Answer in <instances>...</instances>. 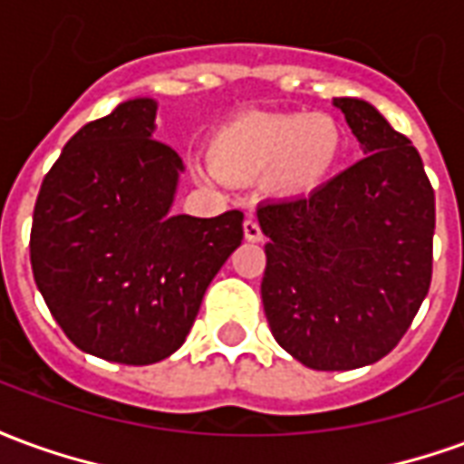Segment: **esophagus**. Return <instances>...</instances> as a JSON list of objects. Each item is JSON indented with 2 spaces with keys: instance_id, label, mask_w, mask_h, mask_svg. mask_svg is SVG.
Listing matches in <instances>:
<instances>
[{
  "instance_id": "obj_1",
  "label": "esophagus",
  "mask_w": 464,
  "mask_h": 464,
  "mask_svg": "<svg viewBox=\"0 0 464 464\" xmlns=\"http://www.w3.org/2000/svg\"><path fill=\"white\" fill-rule=\"evenodd\" d=\"M243 236H246V241H251V243L263 241V231L256 218H246V221H243Z\"/></svg>"
}]
</instances>
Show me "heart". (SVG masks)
<instances>
[{
    "label": "heart",
    "mask_w": 464,
    "mask_h": 464,
    "mask_svg": "<svg viewBox=\"0 0 464 464\" xmlns=\"http://www.w3.org/2000/svg\"><path fill=\"white\" fill-rule=\"evenodd\" d=\"M345 149L343 126L328 114H246L221 123L208 141V161L196 163L201 181H266L278 198H303L323 188Z\"/></svg>",
    "instance_id": "b5f03b06"
}]
</instances>
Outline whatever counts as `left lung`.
Masks as SVG:
<instances>
[{"label": "left lung", "instance_id": "1", "mask_svg": "<svg viewBox=\"0 0 464 464\" xmlns=\"http://www.w3.org/2000/svg\"><path fill=\"white\" fill-rule=\"evenodd\" d=\"M362 159L311 196L258 206L263 311L313 370H355L395 348L432 278L435 191L408 136L362 99H333Z\"/></svg>", "mask_w": 464, "mask_h": 464}]
</instances>
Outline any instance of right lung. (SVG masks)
<instances>
[{"mask_svg": "<svg viewBox=\"0 0 464 464\" xmlns=\"http://www.w3.org/2000/svg\"><path fill=\"white\" fill-rule=\"evenodd\" d=\"M149 96L69 139L36 196L32 271L76 348L151 365L181 348L203 293L243 241V213L173 216L183 161L156 141Z\"/></svg>", "mask_w": 464, "mask_h": 464, "instance_id": "add662e5", "label": "right lung"}]
</instances>
